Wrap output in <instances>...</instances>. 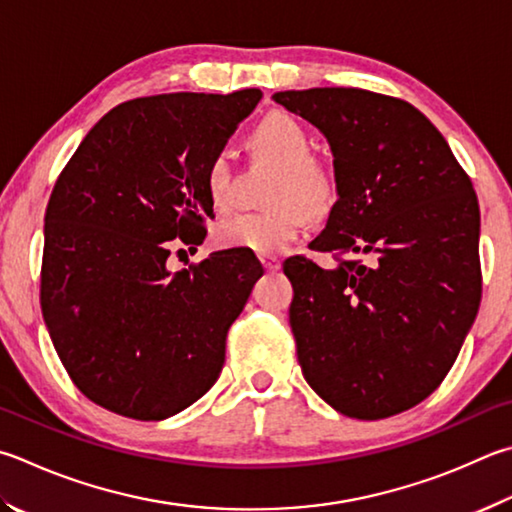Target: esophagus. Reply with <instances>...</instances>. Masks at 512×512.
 Segmentation results:
<instances>
[{
	"label": "esophagus",
	"mask_w": 512,
	"mask_h": 512,
	"mask_svg": "<svg viewBox=\"0 0 512 512\" xmlns=\"http://www.w3.org/2000/svg\"><path fill=\"white\" fill-rule=\"evenodd\" d=\"M259 262H262L266 271H277V268H280V259L273 255H259Z\"/></svg>",
	"instance_id": "1"
}]
</instances>
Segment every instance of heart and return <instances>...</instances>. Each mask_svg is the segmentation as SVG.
<instances>
[{"label":"heart","mask_w":512,"mask_h":512,"mask_svg":"<svg viewBox=\"0 0 512 512\" xmlns=\"http://www.w3.org/2000/svg\"><path fill=\"white\" fill-rule=\"evenodd\" d=\"M250 145L255 154L280 167L268 201L273 208L241 212L217 226V244L255 255H280L302 235L309 212H322L336 197V181L327 165L315 159L313 141L300 120L275 111L259 120ZM206 190L212 206H232V167L226 152L212 154L206 165Z\"/></svg>","instance_id":"b5f03b06"}]
</instances>
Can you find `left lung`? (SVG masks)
Returning a JSON list of instances; mask_svg holds the SVG:
<instances>
[{"mask_svg":"<svg viewBox=\"0 0 512 512\" xmlns=\"http://www.w3.org/2000/svg\"><path fill=\"white\" fill-rule=\"evenodd\" d=\"M273 100L327 136L336 172L338 201L311 248L333 253L338 266L327 271L302 255L284 262L302 374L340 414H401L443 383L477 318L470 176L439 129L401 98L318 87Z\"/></svg>","mask_w":512,"mask_h":512,"instance_id":"left-lung-1","label":"left lung"}]
</instances>
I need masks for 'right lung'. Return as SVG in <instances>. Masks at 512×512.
<instances>
[{
  "label": "right lung",
  "mask_w": 512,
  "mask_h": 512,
  "mask_svg": "<svg viewBox=\"0 0 512 512\" xmlns=\"http://www.w3.org/2000/svg\"><path fill=\"white\" fill-rule=\"evenodd\" d=\"M259 100V89L127 100L55 181L42 315L73 383L109 412L163 421L217 383L230 324L264 268L239 248L179 273L167 257L172 239H206V165Z\"/></svg>",
  "instance_id": "right-lung-1"
}]
</instances>
